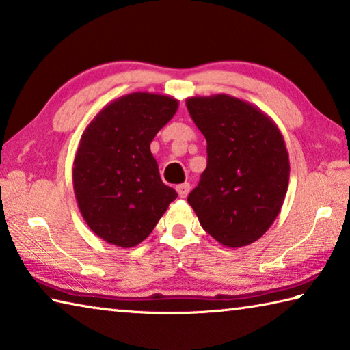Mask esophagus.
Listing matches in <instances>:
<instances>
[{
    "mask_svg": "<svg viewBox=\"0 0 350 350\" xmlns=\"http://www.w3.org/2000/svg\"><path fill=\"white\" fill-rule=\"evenodd\" d=\"M176 189H177V194H179V198H187L189 193V183L183 182V183H180V185H177Z\"/></svg>",
    "mask_w": 350,
    "mask_h": 350,
    "instance_id": "34e87169",
    "label": "esophagus"
}]
</instances>
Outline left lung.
<instances>
[{"label":"left lung","mask_w":350,"mask_h":350,"mask_svg":"<svg viewBox=\"0 0 350 350\" xmlns=\"http://www.w3.org/2000/svg\"><path fill=\"white\" fill-rule=\"evenodd\" d=\"M187 108L206 139V168L188 204L225 247L258 241L286 198L288 152L280 128L256 106L227 94L189 97Z\"/></svg>","instance_id":"left-lung-1"}]
</instances>
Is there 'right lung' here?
Returning <instances> with one entry per match:
<instances>
[{
  "label": "right lung",
  "mask_w": 350,
  "mask_h": 350,
  "mask_svg": "<svg viewBox=\"0 0 350 350\" xmlns=\"http://www.w3.org/2000/svg\"><path fill=\"white\" fill-rule=\"evenodd\" d=\"M177 106L171 96L126 94L106 105L81 134L72 168L75 199L88 227L108 244H140L177 198L150 150Z\"/></svg>",
  "instance_id": "right-lung-1"
}]
</instances>
